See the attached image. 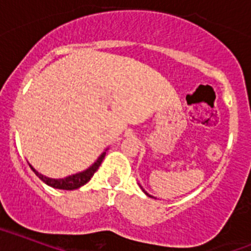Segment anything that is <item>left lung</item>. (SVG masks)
<instances>
[{"label":"left lung","instance_id":"left-lung-1","mask_svg":"<svg viewBox=\"0 0 251 251\" xmlns=\"http://www.w3.org/2000/svg\"><path fill=\"white\" fill-rule=\"evenodd\" d=\"M142 189H143V187H142ZM143 191H144V193H145V194H147V195H148V197H151V195H149V194H148V193H147V191H145V190H144V189H143Z\"/></svg>","mask_w":251,"mask_h":251}]
</instances>
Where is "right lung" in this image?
I'll list each match as a JSON object with an SVG mask.
<instances>
[{"label":"right lung","mask_w":251,"mask_h":251,"mask_svg":"<svg viewBox=\"0 0 251 251\" xmlns=\"http://www.w3.org/2000/svg\"><path fill=\"white\" fill-rule=\"evenodd\" d=\"M104 155H106V151H103L102 154L100 155V158L94 162V165L90 166L88 170H85V171L83 172H79V174L71 175V176H67V177L65 178H50L47 177V176H43V175L39 174L38 171H35L34 168L31 167V165L29 166H30V168L33 170V172L37 175L38 177L41 178L44 184H47L48 186L54 187V189H62V190H75V189H79L80 186L85 185L90 178L93 177L94 172H96L97 170H98V167L100 166Z\"/></svg>","instance_id":"obj_1"}]
</instances>
